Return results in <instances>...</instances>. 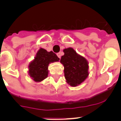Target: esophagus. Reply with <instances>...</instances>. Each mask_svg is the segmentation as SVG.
<instances>
[{
    "label": "esophagus",
    "mask_w": 121,
    "mask_h": 121,
    "mask_svg": "<svg viewBox=\"0 0 121 121\" xmlns=\"http://www.w3.org/2000/svg\"><path fill=\"white\" fill-rule=\"evenodd\" d=\"M57 56H58V57L59 58H60L61 56V52H59V53H57Z\"/></svg>",
    "instance_id": "esophagus-1"
}]
</instances>
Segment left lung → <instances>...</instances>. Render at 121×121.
Returning <instances> with one entry per match:
<instances>
[{
  "mask_svg": "<svg viewBox=\"0 0 121 121\" xmlns=\"http://www.w3.org/2000/svg\"><path fill=\"white\" fill-rule=\"evenodd\" d=\"M60 62L64 66L65 77L71 86L80 84L88 77V62L72 48L63 50Z\"/></svg>",
  "mask_w": 121,
  "mask_h": 121,
  "instance_id": "obj_1",
  "label": "left lung"
}]
</instances>
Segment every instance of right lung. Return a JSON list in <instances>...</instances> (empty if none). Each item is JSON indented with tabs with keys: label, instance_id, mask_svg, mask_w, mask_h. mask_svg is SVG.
<instances>
[{
	"label": "right lung",
	"instance_id": "add662e5",
	"mask_svg": "<svg viewBox=\"0 0 121 121\" xmlns=\"http://www.w3.org/2000/svg\"><path fill=\"white\" fill-rule=\"evenodd\" d=\"M60 58L53 51L48 52L40 48L35 60L29 64V73L35 82H41L47 77L49 63L58 61Z\"/></svg>",
	"mask_w": 121,
	"mask_h": 121
}]
</instances>
